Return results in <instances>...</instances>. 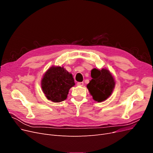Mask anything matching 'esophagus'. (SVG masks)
<instances>
[{
	"label": "esophagus",
	"mask_w": 153,
	"mask_h": 153,
	"mask_svg": "<svg viewBox=\"0 0 153 153\" xmlns=\"http://www.w3.org/2000/svg\"><path fill=\"white\" fill-rule=\"evenodd\" d=\"M77 85L78 86H83L84 85V83L83 82H78L77 83Z\"/></svg>",
	"instance_id": "obj_1"
}]
</instances>
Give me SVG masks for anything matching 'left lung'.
Here are the masks:
<instances>
[{
    "label": "left lung",
    "mask_w": 153,
    "mask_h": 153,
    "mask_svg": "<svg viewBox=\"0 0 153 153\" xmlns=\"http://www.w3.org/2000/svg\"><path fill=\"white\" fill-rule=\"evenodd\" d=\"M92 70L93 74L91 73V75L93 79L86 86L93 100L101 102L111 95L115 85L114 79L106 69L98 70L94 68Z\"/></svg>",
    "instance_id": "1"
}]
</instances>
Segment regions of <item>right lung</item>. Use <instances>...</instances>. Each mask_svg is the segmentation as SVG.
<instances>
[{
    "label": "right lung",
    "mask_w": 153,
    "mask_h": 153,
    "mask_svg": "<svg viewBox=\"0 0 153 153\" xmlns=\"http://www.w3.org/2000/svg\"><path fill=\"white\" fill-rule=\"evenodd\" d=\"M75 85L71 74L61 67L49 68L42 80V88L48 100L59 103L67 98L69 90Z\"/></svg>",
    "instance_id": "1"
}]
</instances>
